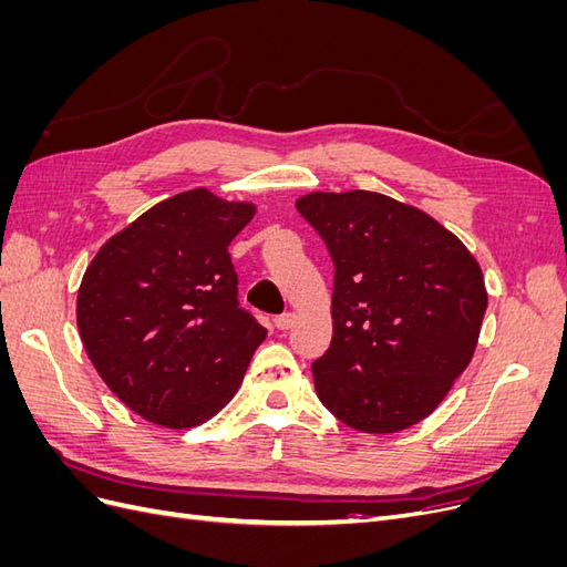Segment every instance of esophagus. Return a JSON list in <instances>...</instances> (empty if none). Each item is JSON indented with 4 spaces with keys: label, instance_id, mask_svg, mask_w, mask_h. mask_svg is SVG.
I'll return each instance as SVG.
<instances>
[{
    "label": "esophagus",
    "instance_id": "esophagus-1",
    "mask_svg": "<svg viewBox=\"0 0 567 567\" xmlns=\"http://www.w3.org/2000/svg\"><path fill=\"white\" fill-rule=\"evenodd\" d=\"M293 321H296L293 312H284V315H279L277 319H274V323H277V329H281V331L290 329V326H293Z\"/></svg>",
    "mask_w": 567,
    "mask_h": 567
}]
</instances>
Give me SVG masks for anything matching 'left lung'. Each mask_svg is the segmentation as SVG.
<instances>
[{"label":"left lung","mask_w":567,"mask_h":567,"mask_svg":"<svg viewBox=\"0 0 567 567\" xmlns=\"http://www.w3.org/2000/svg\"><path fill=\"white\" fill-rule=\"evenodd\" d=\"M298 213L336 267L333 338L315 388L336 419L398 433L433 414L468 367L487 310L480 265L423 210L373 192H312Z\"/></svg>","instance_id":"8db88e82"}]
</instances>
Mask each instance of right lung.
<instances>
[{"label":"right lung","instance_id":"add662e5","mask_svg":"<svg viewBox=\"0 0 567 567\" xmlns=\"http://www.w3.org/2000/svg\"><path fill=\"white\" fill-rule=\"evenodd\" d=\"M252 203L192 188L111 236L84 271L78 329L94 369L163 427L213 419L244 381L265 326L238 305L227 246Z\"/></svg>","mask_w":567,"mask_h":567}]
</instances>
